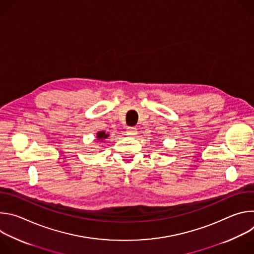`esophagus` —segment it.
<instances>
[{
	"mask_svg": "<svg viewBox=\"0 0 254 254\" xmlns=\"http://www.w3.org/2000/svg\"><path fill=\"white\" fill-rule=\"evenodd\" d=\"M127 133L128 135H135L137 133V129L135 127H128L127 130Z\"/></svg>",
	"mask_w": 254,
	"mask_h": 254,
	"instance_id": "34e87169",
	"label": "esophagus"
}]
</instances>
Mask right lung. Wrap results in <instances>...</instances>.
Returning <instances> with one entry per match:
<instances>
[{
  "label": "right lung",
  "instance_id": "right-lung-1",
  "mask_svg": "<svg viewBox=\"0 0 254 254\" xmlns=\"http://www.w3.org/2000/svg\"><path fill=\"white\" fill-rule=\"evenodd\" d=\"M110 136V133H106L104 130L98 131L96 133V137H97V141L99 142H105V139Z\"/></svg>",
  "mask_w": 254,
  "mask_h": 254
}]
</instances>
